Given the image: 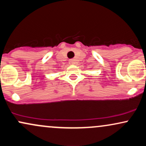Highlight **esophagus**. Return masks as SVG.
Listing matches in <instances>:
<instances>
[{
    "mask_svg": "<svg viewBox=\"0 0 146 146\" xmlns=\"http://www.w3.org/2000/svg\"><path fill=\"white\" fill-rule=\"evenodd\" d=\"M69 62V64L70 65H73V64H75V62H74V60H69V62Z\"/></svg>",
    "mask_w": 146,
    "mask_h": 146,
    "instance_id": "1",
    "label": "esophagus"
}]
</instances>
